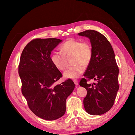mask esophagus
Listing matches in <instances>:
<instances>
[{
	"instance_id": "esophagus-1",
	"label": "esophagus",
	"mask_w": 135,
	"mask_h": 135,
	"mask_svg": "<svg viewBox=\"0 0 135 135\" xmlns=\"http://www.w3.org/2000/svg\"><path fill=\"white\" fill-rule=\"evenodd\" d=\"M74 82L75 83V84L76 85H78L79 84V83H78V81L77 80H74Z\"/></svg>"
}]
</instances>
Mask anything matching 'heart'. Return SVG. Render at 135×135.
Segmentation results:
<instances>
[{"mask_svg":"<svg viewBox=\"0 0 135 135\" xmlns=\"http://www.w3.org/2000/svg\"><path fill=\"white\" fill-rule=\"evenodd\" d=\"M61 52H53L50 57L54 65L60 71H64L67 66L66 57L72 56L74 66L68 68L64 72L66 79H75L79 78L91 62L93 51L90 44L86 41L70 38L61 45Z\"/></svg>","mask_w":135,"mask_h":135,"instance_id":"b5f03b06","label":"heart"}]
</instances>
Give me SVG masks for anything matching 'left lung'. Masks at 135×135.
<instances>
[{
	"instance_id": "left-lung-1",
	"label": "left lung",
	"mask_w": 135,
	"mask_h": 135,
	"mask_svg": "<svg viewBox=\"0 0 135 135\" xmlns=\"http://www.w3.org/2000/svg\"><path fill=\"white\" fill-rule=\"evenodd\" d=\"M89 38L93 56L91 62L84 74L80 85L85 88L87 94L84 99V106L90 115L106 113L113 107L119 90V68L113 49L103 34L94 30H87L79 33ZM91 79L98 83H87Z\"/></svg>"
}]
</instances>
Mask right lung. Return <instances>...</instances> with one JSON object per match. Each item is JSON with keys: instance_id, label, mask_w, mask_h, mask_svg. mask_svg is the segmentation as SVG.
Wrapping results in <instances>:
<instances>
[{"instance_id": "obj_1", "label": "right lung", "mask_w": 135, "mask_h": 135, "mask_svg": "<svg viewBox=\"0 0 135 135\" xmlns=\"http://www.w3.org/2000/svg\"><path fill=\"white\" fill-rule=\"evenodd\" d=\"M61 41L57 38L33 40L23 50L18 65L22 94L32 112L45 120L63 116L65 101L75 86L70 79L55 84L62 74L52 63L50 55Z\"/></svg>"}]
</instances>
